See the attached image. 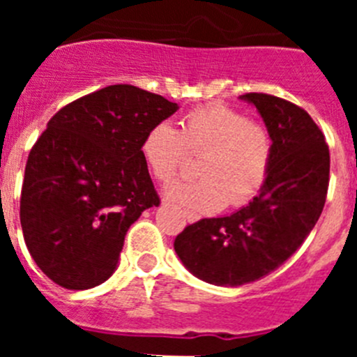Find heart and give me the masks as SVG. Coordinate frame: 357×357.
I'll return each mask as SVG.
<instances>
[{
    "label": "heart",
    "mask_w": 357,
    "mask_h": 357,
    "mask_svg": "<svg viewBox=\"0 0 357 357\" xmlns=\"http://www.w3.org/2000/svg\"><path fill=\"white\" fill-rule=\"evenodd\" d=\"M185 151L202 153L197 181H182L166 188L169 200L189 213L206 214L250 200L266 181L272 162V135L238 110L209 105L184 116L181 128L169 123L151 127L141 143V157L157 181L176 175Z\"/></svg>",
    "instance_id": "b5f03b06"
}]
</instances>
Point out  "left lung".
Masks as SVG:
<instances>
[{"mask_svg": "<svg viewBox=\"0 0 357 357\" xmlns=\"http://www.w3.org/2000/svg\"><path fill=\"white\" fill-rule=\"evenodd\" d=\"M239 100L257 109L272 135L266 181L248 206L185 227L173 245L195 277L225 288L259 280L288 261L317 225L329 188V146L304 109L263 93Z\"/></svg>", "mask_w": 357, "mask_h": 357, "instance_id": "obj_1", "label": "left lung"}]
</instances>
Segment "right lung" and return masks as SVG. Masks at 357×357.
I'll list each match as a JSON object with an SVG mask.
<instances>
[{
  "mask_svg": "<svg viewBox=\"0 0 357 357\" xmlns=\"http://www.w3.org/2000/svg\"><path fill=\"white\" fill-rule=\"evenodd\" d=\"M178 105L135 85H109L50 119L28 155L21 227L53 282L89 289L116 272L127 230L159 206L141 143Z\"/></svg>",
  "mask_w": 357,
  "mask_h": 357,
  "instance_id": "1",
  "label": "right lung"
}]
</instances>
